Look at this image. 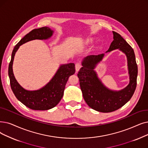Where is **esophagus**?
Here are the masks:
<instances>
[{
    "label": "esophagus",
    "instance_id": "obj_1",
    "mask_svg": "<svg viewBox=\"0 0 148 148\" xmlns=\"http://www.w3.org/2000/svg\"><path fill=\"white\" fill-rule=\"evenodd\" d=\"M75 70H76V71H77V72H78L79 71V69L81 68L82 65H80V64L79 63H77L75 64Z\"/></svg>",
    "mask_w": 148,
    "mask_h": 148
}]
</instances>
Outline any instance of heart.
<instances>
[{"mask_svg": "<svg viewBox=\"0 0 148 148\" xmlns=\"http://www.w3.org/2000/svg\"><path fill=\"white\" fill-rule=\"evenodd\" d=\"M89 42H90V40H89Z\"/></svg>", "mask_w": 148, "mask_h": 148, "instance_id": "heart-1", "label": "heart"}]
</instances>
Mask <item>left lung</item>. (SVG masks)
Instances as JSON below:
<instances>
[{
  "label": "left lung",
  "instance_id": "8db88e82",
  "mask_svg": "<svg viewBox=\"0 0 148 148\" xmlns=\"http://www.w3.org/2000/svg\"><path fill=\"white\" fill-rule=\"evenodd\" d=\"M112 33L114 40L107 52L119 49L126 55L130 84L120 91H111L102 84L94 69L96 64L102 60L104 54L87 56L77 74L86 103L93 110L101 112H111L125 105L132 97L137 86L138 68L134 49L119 33Z\"/></svg>",
  "mask_w": 148,
  "mask_h": 148
}]
</instances>
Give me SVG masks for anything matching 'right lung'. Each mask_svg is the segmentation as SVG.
<instances>
[{"instance_id": "add662e5", "label": "right lung", "mask_w": 148, "mask_h": 148, "mask_svg": "<svg viewBox=\"0 0 148 148\" xmlns=\"http://www.w3.org/2000/svg\"><path fill=\"white\" fill-rule=\"evenodd\" d=\"M49 28L44 27L34 29L25 35L14 47L8 67L10 85L16 97L27 107L33 110L44 111L55 107L62 99L69 77L75 72L74 63L61 65L48 84L37 91H27L18 84L12 72L14 55L21 45L34 39H47L53 34Z\"/></svg>"}]
</instances>
